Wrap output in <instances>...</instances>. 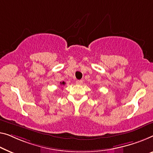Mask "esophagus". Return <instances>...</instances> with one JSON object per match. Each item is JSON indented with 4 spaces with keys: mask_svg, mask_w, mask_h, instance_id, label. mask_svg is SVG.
Returning a JSON list of instances; mask_svg holds the SVG:
<instances>
[{
    "mask_svg": "<svg viewBox=\"0 0 153 153\" xmlns=\"http://www.w3.org/2000/svg\"><path fill=\"white\" fill-rule=\"evenodd\" d=\"M82 83H83L82 80H77L76 81V84H78V85H81V84H82Z\"/></svg>",
    "mask_w": 153,
    "mask_h": 153,
    "instance_id": "34e87169",
    "label": "esophagus"
}]
</instances>
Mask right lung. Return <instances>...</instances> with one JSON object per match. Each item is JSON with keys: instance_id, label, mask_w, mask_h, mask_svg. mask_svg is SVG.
<instances>
[{"instance_id": "right-lung-1", "label": "right lung", "mask_w": 153, "mask_h": 153, "mask_svg": "<svg viewBox=\"0 0 153 153\" xmlns=\"http://www.w3.org/2000/svg\"><path fill=\"white\" fill-rule=\"evenodd\" d=\"M60 84L62 86H64V85H65V82H60Z\"/></svg>"}]
</instances>
